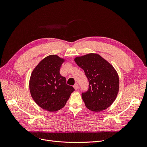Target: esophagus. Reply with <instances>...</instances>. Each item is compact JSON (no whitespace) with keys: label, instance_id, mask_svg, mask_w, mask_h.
I'll return each instance as SVG.
<instances>
[{"label":"esophagus","instance_id":"1","mask_svg":"<svg viewBox=\"0 0 147 147\" xmlns=\"http://www.w3.org/2000/svg\"><path fill=\"white\" fill-rule=\"evenodd\" d=\"M74 88L75 89V90H77V89H78V88H79V85H78V83H75V84H74Z\"/></svg>","mask_w":147,"mask_h":147}]
</instances>
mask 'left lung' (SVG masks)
<instances>
[{
    "label": "left lung",
    "instance_id": "left-lung-1",
    "mask_svg": "<svg viewBox=\"0 0 147 147\" xmlns=\"http://www.w3.org/2000/svg\"><path fill=\"white\" fill-rule=\"evenodd\" d=\"M74 61L82 68L89 80L88 90L82 94L88 109L99 112L115 101L119 90V78L113 66L97 53L77 57Z\"/></svg>",
    "mask_w": 147,
    "mask_h": 147
}]
</instances>
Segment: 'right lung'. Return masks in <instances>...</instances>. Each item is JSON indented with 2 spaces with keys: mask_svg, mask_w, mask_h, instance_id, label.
I'll return each mask as SVG.
<instances>
[{
  "mask_svg": "<svg viewBox=\"0 0 147 147\" xmlns=\"http://www.w3.org/2000/svg\"><path fill=\"white\" fill-rule=\"evenodd\" d=\"M64 61L65 59L57 55H49L37 65L30 76L29 88L32 97L38 106L49 112L63 109L74 90L59 73Z\"/></svg>",
  "mask_w": 147,
  "mask_h": 147,
  "instance_id": "1",
  "label": "right lung"
}]
</instances>
